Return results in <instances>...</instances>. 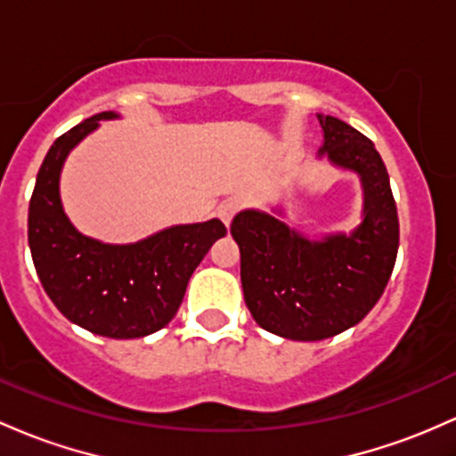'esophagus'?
Masks as SVG:
<instances>
[{
	"instance_id": "1",
	"label": "esophagus",
	"mask_w": 456,
	"mask_h": 456,
	"mask_svg": "<svg viewBox=\"0 0 456 456\" xmlns=\"http://www.w3.org/2000/svg\"><path fill=\"white\" fill-rule=\"evenodd\" d=\"M240 208H242V203L236 201V199H232V201H224V203L218 208V216H220V220H223V223L229 227V224H232V220H233V216H236V212H238Z\"/></svg>"
}]
</instances>
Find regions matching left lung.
Listing matches in <instances>:
<instances>
[{"label": "left lung", "instance_id": "left-lung-1", "mask_svg": "<svg viewBox=\"0 0 456 456\" xmlns=\"http://www.w3.org/2000/svg\"><path fill=\"white\" fill-rule=\"evenodd\" d=\"M320 158L359 175L362 223L350 233L309 240L274 214L242 209L232 223L244 303L266 331L318 342L366 318L381 298L398 253V214L381 155L348 123L318 114Z\"/></svg>", "mask_w": 456, "mask_h": 456}]
</instances>
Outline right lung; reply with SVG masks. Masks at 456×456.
<instances>
[{"label":"right lung","mask_w":456,"mask_h":456,"mask_svg":"<svg viewBox=\"0 0 456 456\" xmlns=\"http://www.w3.org/2000/svg\"><path fill=\"white\" fill-rule=\"evenodd\" d=\"M118 118L99 112L62 134L45 155L28 214V242L45 292L64 318L114 339L144 338L171 322L194 268L227 229L218 218L173 224L132 244L84 236L64 214L60 173L67 155Z\"/></svg>","instance_id":"add662e5"}]
</instances>
